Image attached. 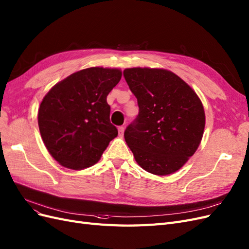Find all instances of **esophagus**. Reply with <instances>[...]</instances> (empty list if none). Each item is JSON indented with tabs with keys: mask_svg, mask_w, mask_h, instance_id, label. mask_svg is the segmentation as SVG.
I'll list each match as a JSON object with an SVG mask.
<instances>
[{
	"mask_svg": "<svg viewBox=\"0 0 249 249\" xmlns=\"http://www.w3.org/2000/svg\"><path fill=\"white\" fill-rule=\"evenodd\" d=\"M124 132V126H123V125L118 126V134H119V136H123Z\"/></svg>",
	"mask_w": 249,
	"mask_h": 249,
	"instance_id": "34e87169",
	"label": "esophagus"
}]
</instances>
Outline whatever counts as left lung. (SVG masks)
<instances>
[{
  "instance_id": "1",
  "label": "left lung",
  "mask_w": 249,
  "mask_h": 249,
  "mask_svg": "<svg viewBox=\"0 0 249 249\" xmlns=\"http://www.w3.org/2000/svg\"><path fill=\"white\" fill-rule=\"evenodd\" d=\"M139 113L124 131L136 161L156 175L176 172L198 149L205 112L196 93L180 77L162 69L124 71Z\"/></svg>"
}]
</instances>
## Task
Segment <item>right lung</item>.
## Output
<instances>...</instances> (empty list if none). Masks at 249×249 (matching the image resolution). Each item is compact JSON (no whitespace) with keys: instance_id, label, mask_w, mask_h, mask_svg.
<instances>
[{"instance_id":"right-lung-1","label":"right lung","mask_w":249,"mask_h":249,"mask_svg":"<svg viewBox=\"0 0 249 249\" xmlns=\"http://www.w3.org/2000/svg\"><path fill=\"white\" fill-rule=\"evenodd\" d=\"M122 78L118 69L93 67L55 84L41 102L40 134L62 166L81 170L100 160L118 134L110 123L108 93Z\"/></svg>"}]
</instances>
